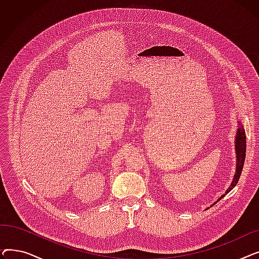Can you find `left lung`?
Listing matches in <instances>:
<instances>
[{
    "label": "left lung",
    "instance_id": "left-lung-1",
    "mask_svg": "<svg viewBox=\"0 0 259 259\" xmlns=\"http://www.w3.org/2000/svg\"><path fill=\"white\" fill-rule=\"evenodd\" d=\"M235 149H236V155H237V162H236V173L234 175V179L232 184H231V187L227 190L226 193L220 198L222 199L226 194H228L231 190H232L236 184L238 183V180L240 178V174L242 171V167H243V162H244V158H246V132L243 130V127L241 125H239V128L237 130V134H236V140H235ZM219 199V200H220ZM217 200V201H219Z\"/></svg>",
    "mask_w": 259,
    "mask_h": 259
}]
</instances>
